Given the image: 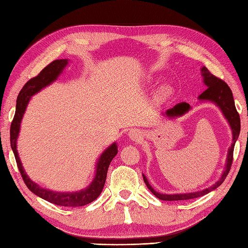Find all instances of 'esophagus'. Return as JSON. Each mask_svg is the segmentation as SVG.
Here are the masks:
<instances>
[{
  "mask_svg": "<svg viewBox=\"0 0 248 248\" xmlns=\"http://www.w3.org/2000/svg\"><path fill=\"white\" fill-rule=\"evenodd\" d=\"M129 137L131 140L134 141H139L141 139V132L139 130H134L132 129L130 132H129Z\"/></svg>",
  "mask_w": 248,
  "mask_h": 248,
  "instance_id": "obj_1",
  "label": "esophagus"
}]
</instances>
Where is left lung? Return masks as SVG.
I'll list each match as a JSON object with an SVG mask.
<instances>
[{"label":"left lung","mask_w":248,"mask_h":248,"mask_svg":"<svg viewBox=\"0 0 248 248\" xmlns=\"http://www.w3.org/2000/svg\"><path fill=\"white\" fill-rule=\"evenodd\" d=\"M202 75L204 78V84L207 86V88L205 89V92H203L200 95H199V99L200 100H208L214 102L217 105H218L221 110L224 114V117L227 119L229 125H231L232 130V144L231 148L228 150V155H227V161H226V165H225V170L223 171L222 177L218 182H216L213 186L208 187V188L201 190V191H197V192H190V194H179V195H163L156 192L152 186L149 185L148 181L146 177L143 174V179L144 182L148 187V189L153 192V194L159 198L160 200L163 201H179V200H189V199H195L202 197L204 195L208 194L211 190L216 189L217 187H219L223 182H224L225 178L227 177V174L231 170V167L232 164V159H233V148H234V144L235 141L240 135V129H241V123H240V114L238 113L237 109H235L234 106V101H233V96L231 88L228 87L227 84L221 80V78H217L213 74H210V71L206 68L203 67L202 68ZM190 109L189 104L187 103H180L178 105L174 106L171 109H168L166 111V114L170 117H178V116H182V114L186 113Z\"/></svg>","instance_id":"left-lung-1"}]
</instances>
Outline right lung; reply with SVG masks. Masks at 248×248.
<instances>
[{"label":"right lung","mask_w":248,"mask_h":248,"mask_svg":"<svg viewBox=\"0 0 248 248\" xmlns=\"http://www.w3.org/2000/svg\"><path fill=\"white\" fill-rule=\"evenodd\" d=\"M67 60H56V61H52L50 64H48L44 69H42V71L37 77L30 78L25 85L23 86L19 95H17L16 113L10 126V145L15 154L17 168H19L21 176L24 180V183L26 184L29 190H31L34 195L39 196L40 198L44 199V200L52 204L66 207H77L84 206V205L92 203L100 196L102 190H103L108 167H109L112 159L118 154L116 144L113 143L112 145H110V146L108 147L100 156L98 164H96L95 177L92 184H90L86 189H82L81 191L77 192H56L45 188H41L38 184L33 183L32 181L27 177L26 172L23 170L22 163L16 152V140L20 131L21 120L23 118L24 112H25L26 106L30 100V96L37 93L42 88L49 85L50 83L56 80L64 69L65 66L67 65Z\"/></svg>","instance_id":"add662e5"}]
</instances>
